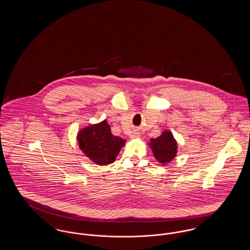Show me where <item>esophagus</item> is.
Returning a JSON list of instances; mask_svg holds the SVG:
<instances>
[{
	"instance_id": "esophagus-1",
	"label": "esophagus",
	"mask_w": 250,
	"mask_h": 250,
	"mask_svg": "<svg viewBox=\"0 0 250 250\" xmlns=\"http://www.w3.org/2000/svg\"><path fill=\"white\" fill-rule=\"evenodd\" d=\"M131 138H139L140 137V133L138 131H133V133L130 135Z\"/></svg>"
}]
</instances>
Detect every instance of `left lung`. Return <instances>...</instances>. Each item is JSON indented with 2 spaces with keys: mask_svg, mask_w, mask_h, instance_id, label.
Returning <instances> with one entry per match:
<instances>
[{
  "mask_svg": "<svg viewBox=\"0 0 250 250\" xmlns=\"http://www.w3.org/2000/svg\"><path fill=\"white\" fill-rule=\"evenodd\" d=\"M150 146L157 161L162 164L171 161L177 153V143L169 131L165 130L160 137L152 139Z\"/></svg>",
  "mask_w": 250,
  "mask_h": 250,
  "instance_id": "8db88e82",
  "label": "left lung"
}]
</instances>
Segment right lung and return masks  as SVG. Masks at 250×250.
Here are the masks:
<instances>
[{
  "label": "right lung",
  "mask_w": 250,
  "mask_h": 250,
  "mask_svg": "<svg viewBox=\"0 0 250 250\" xmlns=\"http://www.w3.org/2000/svg\"><path fill=\"white\" fill-rule=\"evenodd\" d=\"M81 150L98 165H108L116 160L125 140L114 136L107 121L88 126L78 135Z\"/></svg>",
  "instance_id": "right-lung-1"
}]
</instances>
